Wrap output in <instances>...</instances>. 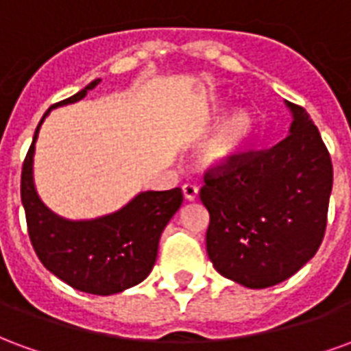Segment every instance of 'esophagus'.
Wrapping results in <instances>:
<instances>
[{
	"mask_svg": "<svg viewBox=\"0 0 351 351\" xmlns=\"http://www.w3.org/2000/svg\"><path fill=\"white\" fill-rule=\"evenodd\" d=\"M182 193L186 201H195L199 195V188L195 184H184L182 186Z\"/></svg>",
	"mask_w": 351,
	"mask_h": 351,
	"instance_id": "esophagus-1",
	"label": "esophagus"
}]
</instances>
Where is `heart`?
Instances as JSON below:
<instances>
[{
	"mask_svg": "<svg viewBox=\"0 0 351 351\" xmlns=\"http://www.w3.org/2000/svg\"><path fill=\"white\" fill-rule=\"evenodd\" d=\"M228 103H216L213 107V120H221L199 146V161L203 167L223 169L244 158L258 138L259 120L250 108H237L226 117Z\"/></svg>",
	"mask_w": 351,
	"mask_h": 351,
	"instance_id": "b5f03b06",
	"label": "heart"
}]
</instances>
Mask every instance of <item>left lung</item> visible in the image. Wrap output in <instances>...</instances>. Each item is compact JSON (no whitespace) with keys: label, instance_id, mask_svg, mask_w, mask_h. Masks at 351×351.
<instances>
[{"label":"left lung","instance_id":"8db88e82","mask_svg":"<svg viewBox=\"0 0 351 351\" xmlns=\"http://www.w3.org/2000/svg\"><path fill=\"white\" fill-rule=\"evenodd\" d=\"M289 135L265 152L205 175L206 254L221 276L252 289L276 286L314 258L332 188L331 156L310 114L286 101Z\"/></svg>","mask_w":351,"mask_h":351}]
</instances>
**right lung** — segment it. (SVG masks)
<instances>
[{
  "label": "right lung",
  "instance_id": "1",
  "mask_svg": "<svg viewBox=\"0 0 351 351\" xmlns=\"http://www.w3.org/2000/svg\"><path fill=\"white\" fill-rule=\"evenodd\" d=\"M99 82L101 79L92 80L84 90L52 105L45 116L52 108L86 97ZM45 116L22 165L20 184L27 233L37 258L54 276L84 293L114 295L137 286L152 271L160 237L182 205V191H141L120 210L93 220L58 216L43 203L34 182L35 141Z\"/></svg>",
  "mask_w": 351,
  "mask_h": 351
}]
</instances>
